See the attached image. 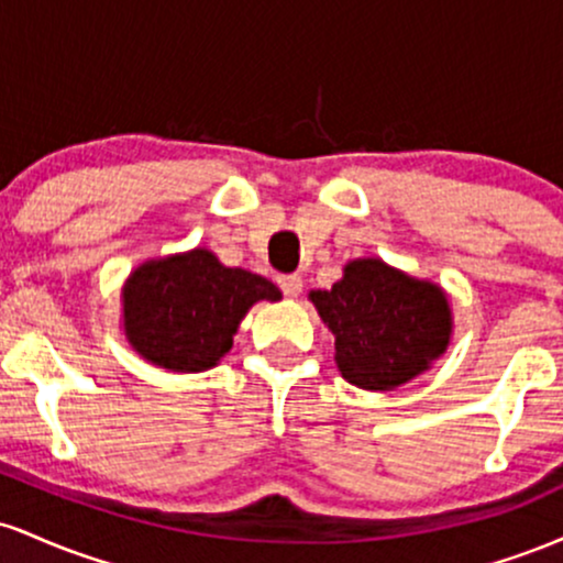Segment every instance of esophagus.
<instances>
[{
	"instance_id": "esophagus-1",
	"label": "esophagus",
	"mask_w": 563,
	"mask_h": 563,
	"mask_svg": "<svg viewBox=\"0 0 563 563\" xmlns=\"http://www.w3.org/2000/svg\"><path fill=\"white\" fill-rule=\"evenodd\" d=\"M277 286L283 288V294H286L288 299H296V296L301 294V277L299 275H280L277 277Z\"/></svg>"
}]
</instances>
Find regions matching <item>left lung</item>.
<instances>
[{"label":"left lung","mask_w":563,"mask_h":563,"mask_svg":"<svg viewBox=\"0 0 563 563\" xmlns=\"http://www.w3.org/2000/svg\"><path fill=\"white\" fill-rule=\"evenodd\" d=\"M309 301L335 339V367L365 391H391L448 352L452 307L448 290L391 267L378 256L352 260L333 288Z\"/></svg>","instance_id":"left-lung-1"}]
</instances>
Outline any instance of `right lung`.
<instances>
[{"mask_svg": "<svg viewBox=\"0 0 563 563\" xmlns=\"http://www.w3.org/2000/svg\"><path fill=\"white\" fill-rule=\"evenodd\" d=\"M267 277L224 267L214 251L142 262L121 288V325L129 346L172 373H203L232 349V335L256 301H280Z\"/></svg>", "mask_w": 563, "mask_h": 563, "instance_id": "obj_1", "label": "right lung"}]
</instances>
